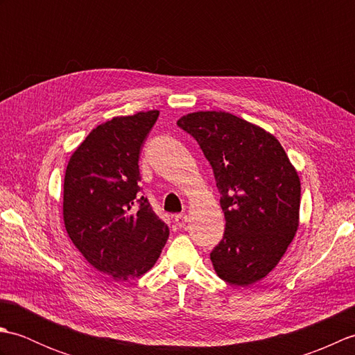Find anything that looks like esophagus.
Returning <instances> with one entry per match:
<instances>
[{
  "mask_svg": "<svg viewBox=\"0 0 355 355\" xmlns=\"http://www.w3.org/2000/svg\"><path fill=\"white\" fill-rule=\"evenodd\" d=\"M173 221H175V224L178 225V227L182 229V227H184V225L187 224V215H184V214H178V215L173 216Z\"/></svg>",
  "mask_w": 355,
  "mask_h": 355,
  "instance_id": "esophagus-1",
  "label": "esophagus"
}]
</instances>
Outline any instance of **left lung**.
I'll return each instance as SVG.
<instances>
[{
    "instance_id": "8db88e82",
    "label": "left lung",
    "mask_w": 355,
    "mask_h": 355,
    "mask_svg": "<svg viewBox=\"0 0 355 355\" xmlns=\"http://www.w3.org/2000/svg\"><path fill=\"white\" fill-rule=\"evenodd\" d=\"M177 125L212 166L225 218L210 261L230 285L266 277L299 229L300 178L281 143L263 128L225 111H197Z\"/></svg>"
}]
</instances>
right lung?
<instances>
[{
    "instance_id": "1",
    "label": "right lung",
    "mask_w": 355,
    "mask_h": 355,
    "mask_svg": "<svg viewBox=\"0 0 355 355\" xmlns=\"http://www.w3.org/2000/svg\"><path fill=\"white\" fill-rule=\"evenodd\" d=\"M160 111L112 117L71 154L64 178V224L71 243L114 281L154 267L169 229L140 197L139 155Z\"/></svg>"
}]
</instances>
